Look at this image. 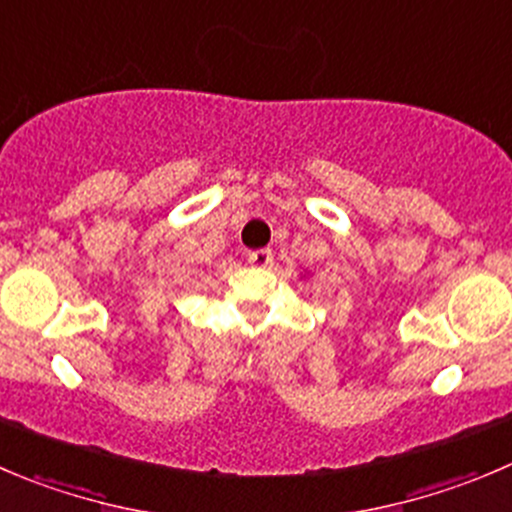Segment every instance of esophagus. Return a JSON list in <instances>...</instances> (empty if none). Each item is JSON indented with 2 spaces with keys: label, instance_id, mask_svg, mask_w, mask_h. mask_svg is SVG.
Listing matches in <instances>:
<instances>
[{
  "label": "esophagus",
  "instance_id": "34e87169",
  "mask_svg": "<svg viewBox=\"0 0 512 512\" xmlns=\"http://www.w3.org/2000/svg\"><path fill=\"white\" fill-rule=\"evenodd\" d=\"M246 261L251 266H256V269H266V266L274 264V253H271L269 248H261V251L246 253Z\"/></svg>",
  "mask_w": 512,
  "mask_h": 512
}]
</instances>
